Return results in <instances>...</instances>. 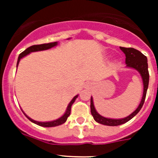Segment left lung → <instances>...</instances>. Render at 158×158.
<instances>
[{
	"label": "left lung",
	"instance_id": "left-lung-1",
	"mask_svg": "<svg viewBox=\"0 0 158 158\" xmlns=\"http://www.w3.org/2000/svg\"><path fill=\"white\" fill-rule=\"evenodd\" d=\"M120 50L125 54V56H126V62H126L127 67L135 69L140 73L141 77H142V82H143V94H142V98L141 100L140 104H139V107L136 108V110L134 111L128 116L122 118H106V117L102 116L101 115H100L96 111V108H95L93 96H91L90 107H91L92 115L93 116V118H94L96 122H97L98 123L103 124V125H106V126H118V125H121V124L128 122L133 117H135L139 112V111L143 106L145 99H146L148 85H149L150 75H149V71H148L147 58L145 56L144 54H142L140 51L135 48H131H131H126V47H120Z\"/></svg>",
	"mask_w": 158,
	"mask_h": 158
}]
</instances>
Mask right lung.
Here are the masks:
<instances>
[{
	"label": "right lung",
	"mask_w": 158,
	"mask_h": 158,
	"mask_svg": "<svg viewBox=\"0 0 158 158\" xmlns=\"http://www.w3.org/2000/svg\"><path fill=\"white\" fill-rule=\"evenodd\" d=\"M58 45V42H54V43H43V44H40V45H33L31 47H28L24 51L21 53V54H19V57H18V60H17V64H16V67L18 66L19 65V62L20 61L21 58H23V57H25L26 55L27 54H31V52H36V51H46V50H48V49H51L54 47H56ZM78 95L75 96L72 99L70 102H69V104H68L67 106V108L65 110V112L64 113L63 115L61 116L60 118H58V119H55V120H53V121H49V122H39V121H35L34 119H32L30 117L27 116L26 114L23 111V114L25 115V116L27 117L28 118L29 120L31 122L37 124L39 126H41V127H56V126H59V125H62L64 123H65V121L67 120V118L70 115V112H71V107H72V104H73L76 100V99L77 98Z\"/></svg>",
	"instance_id": "right-lung-1"
}]
</instances>
